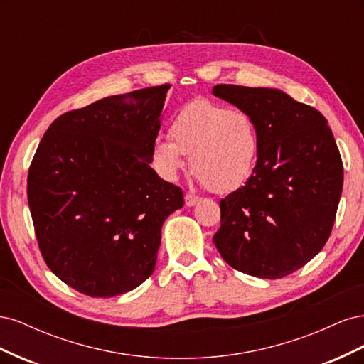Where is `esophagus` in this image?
Instances as JSON below:
<instances>
[{
  "mask_svg": "<svg viewBox=\"0 0 364 364\" xmlns=\"http://www.w3.org/2000/svg\"><path fill=\"white\" fill-rule=\"evenodd\" d=\"M200 200H202L200 197L193 196V194H190V193L185 194V205H186V206H196Z\"/></svg>",
  "mask_w": 364,
  "mask_h": 364,
  "instance_id": "obj_1",
  "label": "esophagus"
}]
</instances>
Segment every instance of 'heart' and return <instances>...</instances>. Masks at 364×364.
<instances>
[{"instance_id": "obj_1", "label": "heart", "mask_w": 364, "mask_h": 364, "mask_svg": "<svg viewBox=\"0 0 364 364\" xmlns=\"http://www.w3.org/2000/svg\"><path fill=\"white\" fill-rule=\"evenodd\" d=\"M168 135L153 147V165L168 181L183 168V155H191L193 173L214 193L238 188L255 168L258 130L240 109L199 98L173 117Z\"/></svg>"}]
</instances>
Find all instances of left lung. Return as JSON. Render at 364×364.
Instances as JSON below:
<instances>
[{
  "instance_id": "8db88e82",
  "label": "left lung",
  "mask_w": 364,
  "mask_h": 364,
  "mask_svg": "<svg viewBox=\"0 0 364 364\" xmlns=\"http://www.w3.org/2000/svg\"><path fill=\"white\" fill-rule=\"evenodd\" d=\"M250 115L259 151L252 176L220 200L214 245L238 272L279 279L313 259L331 235L343 164L326 118L279 90L215 85Z\"/></svg>"
}]
</instances>
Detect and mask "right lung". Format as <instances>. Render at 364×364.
Wrapping results in <instances>:
<instances>
[{
	"label": "right lung",
	"mask_w": 364,
	"mask_h": 364,
	"mask_svg": "<svg viewBox=\"0 0 364 364\" xmlns=\"http://www.w3.org/2000/svg\"><path fill=\"white\" fill-rule=\"evenodd\" d=\"M168 83L102 98L53 121L30 164L28 206L48 269L112 297L155 270L162 225L183 191L150 167Z\"/></svg>",
	"instance_id": "obj_1"
}]
</instances>
